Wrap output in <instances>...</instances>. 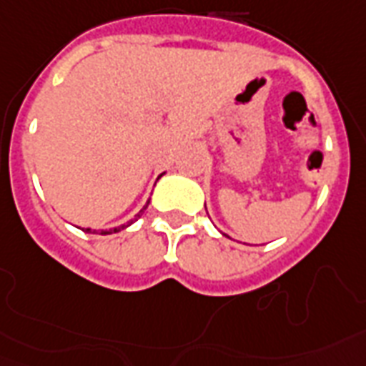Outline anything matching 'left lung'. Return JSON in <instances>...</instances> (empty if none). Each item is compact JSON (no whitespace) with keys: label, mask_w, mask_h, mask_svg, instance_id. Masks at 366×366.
Listing matches in <instances>:
<instances>
[{"label":"left lung","mask_w":366,"mask_h":366,"mask_svg":"<svg viewBox=\"0 0 366 366\" xmlns=\"http://www.w3.org/2000/svg\"><path fill=\"white\" fill-rule=\"evenodd\" d=\"M224 235H226V234H224ZM226 237H228V235H226Z\"/></svg>","instance_id":"left-lung-1"}]
</instances>
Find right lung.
<instances>
[{
    "label": "right lung",
    "instance_id": "right-lung-1",
    "mask_svg": "<svg viewBox=\"0 0 366 366\" xmlns=\"http://www.w3.org/2000/svg\"><path fill=\"white\" fill-rule=\"evenodd\" d=\"M159 177H162V174ZM159 177H157V179H159ZM147 205H149V202H147L146 205H144V207H142L140 211H138V213H136L134 215V219H131L129 220V222H127V224H122V226H117V228H110V230H101V235H108V234H116V232H122V230H125L127 226H131L132 222H134V220H138L142 217V213H144V211H146V207ZM84 232H87V234H95L97 230H92V228H84Z\"/></svg>",
    "mask_w": 366,
    "mask_h": 366
}]
</instances>
